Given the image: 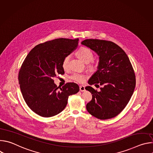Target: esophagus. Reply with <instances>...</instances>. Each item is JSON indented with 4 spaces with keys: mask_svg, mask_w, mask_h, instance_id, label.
I'll list each match as a JSON object with an SVG mask.
<instances>
[{
    "mask_svg": "<svg viewBox=\"0 0 153 153\" xmlns=\"http://www.w3.org/2000/svg\"><path fill=\"white\" fill-rule=\"evenodd\" d=\"M79 88H80V91L81 92H83L85 90V86L83 85H80L79 86Z\"/></svg>",
    "mask_w": 153,
    "mask_h": 153,
    "instance_id": "1",
    "label": "esophagus"
}]
</instances>
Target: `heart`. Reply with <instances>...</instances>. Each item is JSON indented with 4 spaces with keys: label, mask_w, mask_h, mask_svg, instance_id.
Instances as JSON below:
<instances>
[{
    "label": "heart",
    "mask_w": 153,
    "mask_h": 153,
    "mask_svg": "<svg viewBox=\"0 0 153 153\" xmlns=\"http://www.w3.org/2000/svg\"><path fill=\"white\" fill-rule=\"evenodd\" d=\"M76 54L78 56V57L85 63H89L93 60L94 58V53L93 51L88 47H82L80 48L77 50ZM69 61H70V56H67L63 59L62 62V67L64 70H67L68 68ZM94 64H91L90 65V67L91 68L94 67ZM85 78H86V76L84 74L77 73V72L74 73L70 76V79L78 83L83 82L85 80Z\"/></svg>",
    "instance_id": "b5f03b06"
}]
</instances>
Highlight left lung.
Returning <instances> with one entry per match:
<instances>
[{
  "instance_id": "left-lung-1",
  "label": "left lung",
  "mask_w": 153,
  "mask_h": 153,
  "mask_svg": "<svg viewBox=\"0 0 153 153\" xmlns=\"http://www.w3.org/2000/svg\"><path fill=\"white\" fill-rule=\"evenodd\" d=\"M82 44L99 56L97 71L88 80L91 85L102 86L100 91L85 87L92 94L86 110L94 117L106 120L120 114L131 97L136 86V76L125 52L113 42L86 39Z\"/></svg>"
}]
</instances>
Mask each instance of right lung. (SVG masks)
I'll return each mask as SVG.
<instances>
[{
  "label": "right lung",
  "instance_id": "add662e5",
  "mask_svg": "<svg viewBox=\"0 0 153 153\" xmlns=\"http://www.w3.org/2000/svg\"><path fill=\"white\" fill-rule=\"evenodd\" d=\"M79 39L59 38L36 45L22 64L18 79L21 93L31 110L50 117L66 107L69 96L79 91V86L68 82L59 89L54 83L56 74H63L62 62L77 47Z\"/></svg>",
  "mask_w": 153,
  "mask_h": 153
}]
</instances>
